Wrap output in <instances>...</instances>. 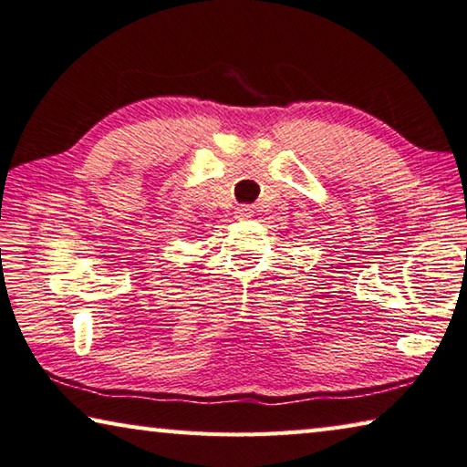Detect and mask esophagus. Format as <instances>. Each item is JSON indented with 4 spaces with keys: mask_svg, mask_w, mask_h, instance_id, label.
Here are the masks:
<instances>
[{
    "mask_svg": "<svg viewBox=\"0 0 467 467\" xmlns=\"http://www.w3.org/2000/svg\"><path fill=\"white\" fill-rule=\"evenodd\" d=\"M235 217H238V219H248V217H252V209H250V206H246V204H242V206H238V209H235Z\"/></svg>",
    "mask_w": 467,
    "mask_h": 467,
    "instance_id": "34e87169",
    "label": "esophagus"
}]
</instances>
